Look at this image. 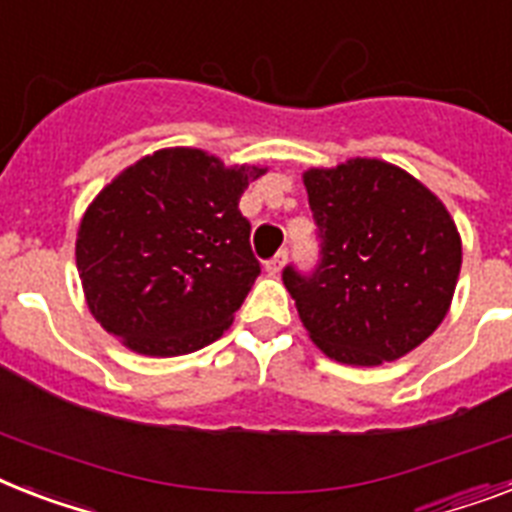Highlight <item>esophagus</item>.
<instances>
[{
    "instance_id": "obj_1",
    "label": "esophagus",
    "mask_w": 512,
    "mask_h": 512,
    "mask_svg": "<svg viewBox=\"0 0 512 512\" xmlns=\"http://www.w3.org/2000/svg\"><path fill=\"white\" fill-rule=\"evenodd\" d=\"M284 265H286V252H278L273 260H268V263H265V270H268V276H281Z\"/></svg>"
}]
</instances>
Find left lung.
Listing matches in <instances>:
<instances>
[{
  "label": "left lung",
  "instance_id": "left-lung-1",
  "mask_svg": "<svg viewBox=\"0 0 512 512\" xmlns=\"http://www.w3.org/2000/svg\"><path fill=\"white\" fill-rule=\"evenodd\" d=\"M302 181L321 265L313 276L284 270L299 321L336 363L400 360L452 305L463 242L450 210L407 170L376 157L310 168Z\"/></svg>",
  "mask_w": 512,
  "mask_h": 512
}]
</instances>
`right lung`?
I'll return each mask as SVG.
<instances>
[{"mask_svg": "<svg viewBox=\"0 0 512 512\" xmlns=\"http://www.w3.org/2000/svg\"><path fill=\"white\" fill-rule=\"evenodd\" d=\"M263 165L168 147L120 170L76 236L89 313L128 350L189 355L220 339L260 276L239 199Z\"/></svg>", "mask_w": 512, "mask_h": 512, "instance_id": "1", "label": "right lung"}]
</instances>
